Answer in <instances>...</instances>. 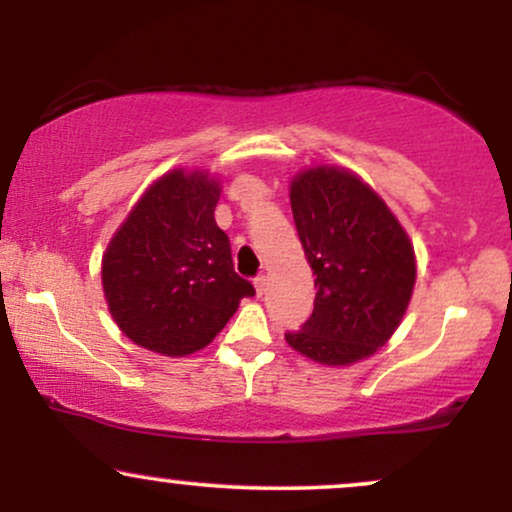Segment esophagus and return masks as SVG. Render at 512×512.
I'll return each mask as SVG.
<instances>
[{
  "instance_id": "34e87169",
  "label": "esophagus",
  "mask_w": 512,
  "mask_h": 512,
  "mask_svg": "<svg viewBox=\"0 0 512 512\" xmlns=\"http://www.w3.org/2000/svg\"><path fill=\"white\" fill-rule=\"evenodd\" d=\"M267 286H269L267 276H257V279H255V289H257V293H260V296H262L264 291H267Z\"/></svg>"
}]
</instances>
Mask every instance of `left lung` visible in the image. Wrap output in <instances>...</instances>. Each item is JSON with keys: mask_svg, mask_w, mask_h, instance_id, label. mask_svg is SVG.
Instances as JSON below:
<instances>
[{"mask_svg": "<svg viewBox=\"0 0 512 512\" xmlns=\"http://www.w3.org/2000/svg\"><path fill=\"white\" fill-rule=\"evenodd\" d=\"M289 197L317 293L313 315L286 342L322 366H354L385 346L407 313L414 245L383 197L346 168L301 170Z\"/></svg>", "mask_w": 512, "mask_h": 512, "instance_id": "8db88e82", "label": "left lung"}]
</instances>
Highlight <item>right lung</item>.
I'll return each instance as SVG.
<instances>
[{"label": "right lung", "mask_w": 512, "mask_h": 512, "mask_svg": "<svg viewBox=\"0 0 512 512\" xmlns=\"http://www.w3.org/2000/svg\"><path fill=\"white\" fill-rule=\"evenodd\" d=\"M216 175L175 168L146 187L103 252L105 303L122 334L161 356H190L219 334L243 298L228 236L216 226Z\"/></svg>", "instance_id": "obj_1"}]
</instances>
